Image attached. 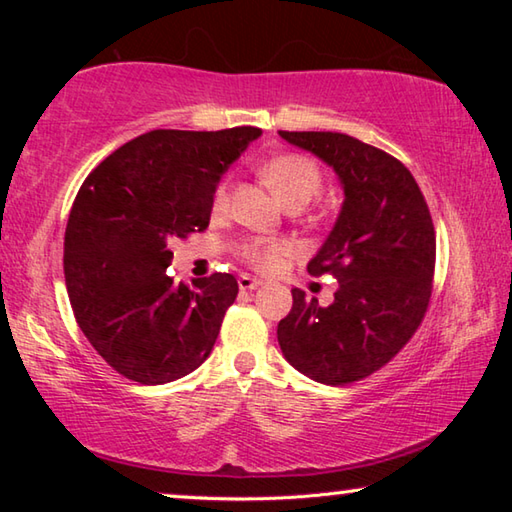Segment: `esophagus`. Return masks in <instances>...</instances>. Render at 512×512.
I'll use <instances>...</instances> for the list:
<instances>
[{
	"instance_id": "obj_1",
	"label": "esophagus",
	"mask_w": 512,
	"mask_h": 512,
	"mask_svg": "<svg viewBox=\"0 0 512 512\" xmlns=\"http://www.w3.org/2000/svg\"><path fill=\"white\" fill-rule=\"evenodd\" d=\"M262 280H257V277H253V275H241L239 277V289L241 291H255V289H259L262 287Z\"/></svg>"
}]
</instances>
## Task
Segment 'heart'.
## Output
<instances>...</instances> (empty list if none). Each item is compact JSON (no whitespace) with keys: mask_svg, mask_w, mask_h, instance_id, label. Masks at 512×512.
<instances>
[{"mask_svg":"<svg viewBox=\"0 0 512 512\" xmlns=\"http://www.w3.org/2000/svg\"><path fill=\"white\" fill-rule=\"evenodd\" d=\"M262 178L277 196V201L293 207H305L323 189V171L309 155L282 153L262 164ZM230 210V185L221 183L212 198V214L223 216ZM287 255V246L271 239H255L241 246V257L257 271H273Z\"/></svg>","mask_w":512,"mask_h":512,"instance_id":"b5f03b06","label":"heart"}]
</instances>
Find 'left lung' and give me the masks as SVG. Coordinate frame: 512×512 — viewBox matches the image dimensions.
Segmentation results:
<instances>
[{
	"label": "left lung",
	"instance_id": "obj_1",
	"mask_svg": "<svg viewBox=\"0 0 512 512\" xmlns=\"http://www.w3.org/2000/svg\"><path fill=\"white\" fill-rule=\"evenodd\" d=\"M336 171L343 207L332 232L307 264L309 275L339 280L334 302L293 289V307L277 325L284 359L327 386L359 381L386 366L427 314L436 230L427 201L404 164L357 137L280 131Z\"/></svg>",
	"mask_w": 512,
	"mask_h": 512
}]
</instances>
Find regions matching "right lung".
<instances>
[{
  "label": "right lung",
  "mask_w": 512,
  "mask_h": 512,
  "mask_svg": "<svg viewBox=\"0 0 512 512\" xmlns=\"http://www.w3.org/2000/svg\"><path fill=\"white\" fill-rule=\"evenodd\" d=\"M259 135L160 128L85 178L65 230V284L81 332L119 375L167 384L210 357L239 284L230 273L176 284L169 246L210 225L223 171Z\"/></svg>",
  "instance_id": "add662e5"
}]
</instances>
